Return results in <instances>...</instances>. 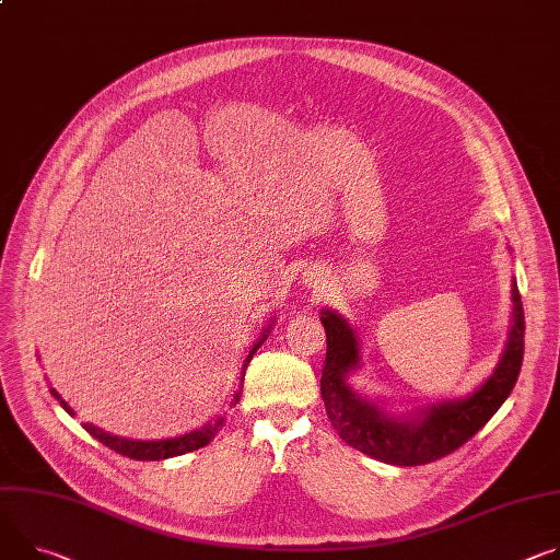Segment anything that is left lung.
<instances>
[{
    "label": "left lung",
    "instance_id": "1",
    "mask_svg": "<svg viewBox=\"0 0 560 560\" xmlns=\"http://www.w3.org/2000/svg\"><path fill=\"white\" fill-rule=\"evenodd\" d=\"M512 328L502 358L487 382L467 397L435 401L416 413H388L382 404L354 393L348 375L362 364L360 343L350 324L335 311H322L326 330V364L322 397L339 438L375 460L397 467L429 465L474 438L510 397L525 352V313L516 281L512 283Z\"/></svg>",
    "mask_w": 560,
    "mask_h": 560
}]
</instances>
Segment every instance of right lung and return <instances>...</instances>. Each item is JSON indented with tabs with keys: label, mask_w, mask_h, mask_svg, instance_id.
I'll use <instances>...</instances> for the list:
<instances>
[{
	"label": "right lung",
	"mask_w": 560,
	"mask_h": 560,
	"mask_svg": "<svg viewBox=\"0 0 560 560\" xmlns=\"http://www.w3.org/2000/svg\"><path fill=\"white\" fill-rule=\"evenodd\" d=\"M270 326H272V324H270ZM270 326L264 330V337H261L257 343H254L252 350L247 352V358H245V362H243V377H245V369H247L249 360L254 358V352H257V350L261 348V343L266 341ZM243 377H241V382H243ZM241 393H243V390H241V386H238V390L234 393V399L230 401V406H236V404H238ZM50 395H54V397L60 401V406H62V409H65L67 413L75 416V413L71 411V406L60 397V393H58L56 388H50ZM223 422H225L223 418H217L214 422H208L206 427H200V429H196V431H191V433H185V435H178V438H170V440H127V438L112 435V433H107V431H103V429H97V427H93V424H84V429H86L97 442H103L105 446L114 448V451L120 453V455L131 457V460H167V457L183 455V453H189V451H196V448H200V446L210 444L212 438H214V435L219 433V429L223 427Z\"/></svg>",
	"instance_id": "right-lung-1"
}]
</instances>
